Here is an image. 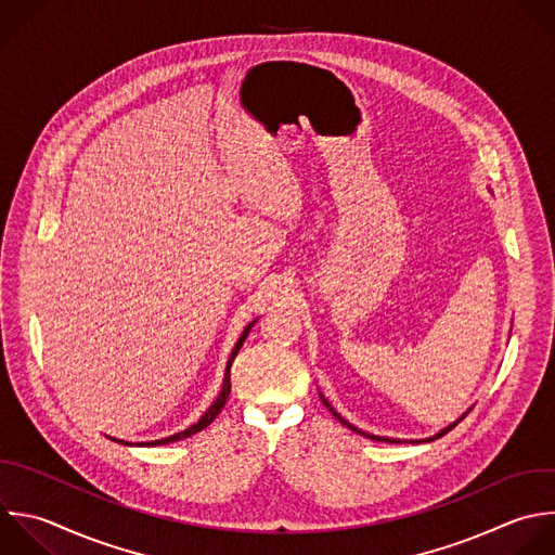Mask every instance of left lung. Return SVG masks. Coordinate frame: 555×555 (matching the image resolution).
<instances>
[{"label":"left lung","instance_id":"obj_1","mask_svg":"<svg viewBox=\"0 0 555 555\" xmlns=\"http://www.w3.org/2000/svg\"><path fill=\"white\" fill-rule=\"evenodd\" d=\"M321 399H323V395H321ZM323 403H325V405H327V408H330V412H332V414H334V416H336V418H338V421H340V423H343V425H347V427H349V429H353V431H358V434H362V436H369V438H373V440H384V442H399V440H392V438H384V436H373V434H366V431H360V429H358V427H353V425H351V423H347V421H345V418H343V416H340V414H338V412H336V410H334V408H332V405H330V403H327V401H325V399H323ZM462 418H464V416H462ZM462 418H460V421H462ZM455 425H457V421H455V423H453V425H449V427H447V429H442V431H440V434H438V436H442V434H447V431H449V429H451V427H455Z\"/></svg>","mask_w":555,"mask_h":555}]
</instances>
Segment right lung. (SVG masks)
I'll return each mask as SVG.
<instances>
[{
    "instance_id": "right-lung-1",
    "label": "right lung",
    "mask_w": 555,
    "mask_h": 555,
    "mask_svg": "<svg viewBox=\"0 0 555 555\" xmlns=\"http://www.w3.org/2000/svg\"><path fill=\"white\" fill-rule=\"evenodd\" d=\"M251 325L254 323H249L247 327H245V332L241 334V338H238V343H236V347L232 349V356H230V360H228V366H225V377H223V388H221V392H219V397H217V401L208 408V412L195 423V425H191L189 429H184V431H180V434H173V436H169V438H163V440H152V442H141V444H147V447H154V444H167V442H176V440H182V438H189V436H193V434H197V431H202L204 427H208L212 421H215V416H219V412L223 410V405H225V401H228V397H230V388H232V382H230V369H232V362H234V358H236V353H238V349L243 347V343H245V338H247V334H249V330H251Z\"/></svg>"
}]
</instances>
